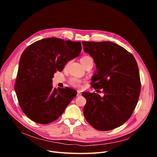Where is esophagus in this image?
I'll list each match as a JSON object with an SVG mask.
<instances>
[{
  "instance_id": "obj_1",
  "label": "esophagus",
  "mask_w": 157,
  "mask_h": 157,
  "mask_svg": "<svg viewBox=\"0 0 157 157\" xmlns=\"http://www.w3.org/2000/svg\"><path fill=\"white\" fill-rule=\"evenodd\" d=\"M77 92H78V94H77V96L79 97V96H81V93L80 92V91H79V90H78Z\"/></svg>"
}]
</instances>
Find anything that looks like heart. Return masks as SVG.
<instances>
[{"label":"heart","instance_id":"b5f03b06","mask_svg":"<svg viewBox=\"0 0 157 157\" xmlns=\"http://www.w3.org/2000/svg\"><path fill=\"white\" fill-rule=\"evenodd\" d=\"M91 59V57H90L89 56H85L83 57H82L80 59V62L82 63V65H84L87 62L88 60ZM69 83L73 87L80 88L81 86V83H83V81L76 77H73L69 79Z\"/></svg>","mask_w":157,"mask_h":157}]
</instances>
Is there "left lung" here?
I'll return each instance as SVG.
<instances>
[{"instance_id": "obj_1", "label": "left lung", "mask_w": 157, "mask_h": 157, "mask_svg": "<svg viewBox=\"0 0 157 157\" xmlns=\"http://www.w3.org/2000/svg\"><path fill=\"white\" fill-rule=\"evenodd\" d=\"M82 44L96 65L92 86L103 89L104 94L83 93L85 118L97 130H113L130 118L137 104L141 85L137 62L124 48L109 41Z\"/></svg>"}]
</instances>
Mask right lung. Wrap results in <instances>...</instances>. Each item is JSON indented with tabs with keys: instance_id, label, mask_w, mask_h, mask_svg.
<instances>
[{
	"instance_id": "1",
	"label": "right lung",
	"mask_w": 157,
	"mask_h": 157,
	"mask_svg": "<svg viewBox=\"0 0 157 157\" xmlns=\"http://www.w3.org/2000/svg\"><path fill=\"white\" fill-rule=\"evenodd\" d=\"M80 42L49 37L37 40L22 53L14 90L26 116L40 124L59 118L76 96V90L53 87L54 73L80 55Z\"/></svg>"
}]
</instances>
